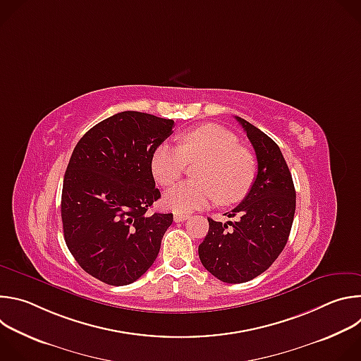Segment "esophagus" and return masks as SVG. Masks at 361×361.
Masks as SVG:
<instances>
[{
  "label": "esophagus",
  "mask_w": 361,
  "mask_h": 361,
  "mask_svg": "<svg viewBox=\"0 0 361 361\" xmlns=\"http://www.w3.org/2000/svg\"><path fill=\"white\" fill-rule=\"evenodd\" d=\"M191 216L190 214H181V213H176L174 214V221L176 223H181V221H184V220H188Z\"/></svg>",
  "instance_id": "34e87169"
}]
</instances>
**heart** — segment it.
<instances>
[{
	"instance_id": "obj_1",
	"label": "heart",
	"mask_w": 361,
	"mask_h": 361,
	"mask_svg": "<svg viewBox=\"0 0 361 361\" xmlns=\"http://www.w3.org/2000/svg\"><path fill=\"white\" fill-rule=\"evenodd\" d=\"M201 161L197 180L185 181L164 195V204L176 213L207 207L216 198L223 205L241 201L255 178L257 163L252 152L238 145L230 130L217 124L188 128L178 135V147L161 144L152 152L151 171L161 185L176 184L187 163Z\"/></svg>"
}]
</instances>
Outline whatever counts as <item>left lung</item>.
Listing matches in <instances>:
<instances>
[{
	"label": "left lung",
	"instance_id": "1",
	"mask_svg": "<svg viewBox=\"0 0 361 361\" xmlns=\"http://www.w3.org/2000/svg\"><path fill=\"white\" fill-rule=\"evenodd\" d=\"M255 151L257 176L245 198L220 223L209 219L198 245L205 270L224 283H245L264 273L287 244L295 212V190L280 147L262 130L235 117Z\"/></svg>",
	"mask_w": 361,
	"mask_h": 361
}]
</instances>
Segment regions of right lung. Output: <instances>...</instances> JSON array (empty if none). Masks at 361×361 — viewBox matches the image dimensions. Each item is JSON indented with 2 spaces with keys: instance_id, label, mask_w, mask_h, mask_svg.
Masks as SVG:
<instances>
[{
  "instance_id": "right-lung-1",
  "label": "right lung",
  "mask_w": 361,
  "mask_h": 361,
  "mask_svg": "<svg viewBox=\"0 0 361 361\" xmlns=\"http://www.w3.org/2000/svg\"><path fill=\"white\" fill-rule=\"evenodd\" d=\"M173 120L123 111L77 142L64 174L66 244L80 267L110 286L138 280L156 262L173 214H148L161 194L151 171Z\"/></svg>"
}]
</instances>
